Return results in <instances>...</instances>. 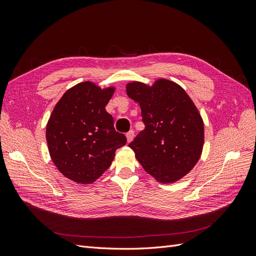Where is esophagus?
<instances>
[{
  "instance_id": "obj_1",
  "label": "esophagus",
  "mask_w": 256,
  "mask_h": 256,
  "mask_svg": "<svg viewBox=\"0 0 256 256\" xmlns=\"http://www.w3.org/2000/svg\"><path fill=\"white\" fill-rule=\"evenodd\" d=\"M134 130H130L129 132H127V134H126L127 142H128V143H130L131 141L134 140Z\"/></svg>"
}]
</instances>
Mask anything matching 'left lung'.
Wrapping results in <instances>:
<instances>
[{
    "instance_id": "8db88e82",
    "label": "left lung",
    "mask_w": 256,
    "mask_h": 256,
    "mask_svg": "<svg viewBox=\"0 0 256 256\" xmlns=\"http://www.w3.org/2000/svg\"><path fill=\"white\" fill-rule=\"evenodd\" d=\"M127 95L140 104L145 129L129 147L145 171L161 184L178 182L194 168L204 145V122L186 90L160 78L152 85L126 84Z\"/></svg>"
}]
</instances>
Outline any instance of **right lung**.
Wrapping results in <instances>:
<instances>
[{"label":"right lung","mask_w":256,"mask_h":256,"mask_svg":"<svg viewBox=\"0 0 256 256\" xmlns=\"http://www.w3.org/2000/svg\"><path fill=\"white\" fill-rule=\"evenodd\" d=\"M115 90L84 81L67 90L54 106L46 138L54 166L68 180L94 182L109 168L116 150L126 144L106 111Z\"/></svg>","instance_id":"obj_1"}]
</instances>
